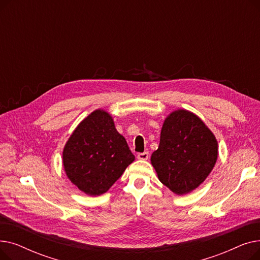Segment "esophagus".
I'll list each match as a JSON object with an SVG mask.
<instances>
[{"instance_id": "1", "label": "esophagus", "mask_w": 260, "mask_h": 260, "mask_svg": "<svg viewBox=\"0 0 260 260\" xmlns=\"http://www.w3.org/2000/svg\"><path fill=\"white\" fill-rule=\"evenodd\" d=\"M148 156H149L148 152H143V153H139L138 156H137V158H138L139 160H147V159H148Z\"/></svg>"}]
</instances>
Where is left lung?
I'll use <instances>...</instances> for the list:
<instances>
[{
    "mask_svg": "<svg viewBox=\"0 0 260 260\" xmlns=\"http://www.w3.org/2000/svg\"><path fill=\"white\" fill-rule=\"evenodd\" d=\"M217 155L213 133L196 115L179 109L163 123L159 147L151 161L159 180L174 193L183 195L206 180Z\"/></svg>",
    "mask_w": 260,
    "mask_h": 260,
    "instance_id": "1",
    "label": "left lung"
}]
</instances>
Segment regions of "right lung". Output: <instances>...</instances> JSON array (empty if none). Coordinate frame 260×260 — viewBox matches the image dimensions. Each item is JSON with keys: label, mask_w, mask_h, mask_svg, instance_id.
I'll return each instance as SVG.
<instances>
[{"label": "right lung", "mask_w": 260, "mask_h": 260, "mask_svg": "<svg viewBox=\"0 0 260 260\" xmlns=\"http://www.w3.org/2000/svg\"><path fill=\"white\" fill-rule=\"evenodd\" d=\"M134 160L112 117L101 109L80 123L63 151L67 177L82 192L91 196L107 192Z\"/></svg>", "instance_id": "obj_1"}]
</instances>
